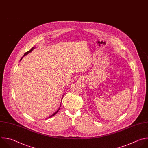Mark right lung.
Wrapping results in <instances>:
<instances>
[{
  "mask_svg": "<svg viewBox=\"0 0 148 148\" xmlns=\"http://www.w3.org/2000/svg\"><path fill=\"white\" fill-rule=\"evenodd\" d=\"M34 48H35V47H33V48H32V49H31L30 50H29V51H27V52H25V53L24 54L23 56H25V55H27V54H28V53H29V52H32V51H33V49H34ZM23 57H22V58H21L20 59V61H21V60H22V58H23ZM60 107H61V106H60ZM60 108H59V109H58V110H57V111H56V112H54V113H53V114L52 115H51L50 116H49V118H50V117H51V116H52L55 115V114H56V113H57V112H58L59 110H60Z\"/></svg>",
  "mask_w": 148,
  "mask_h": 148,
  "instance_id": "obj_1",
  "label": "right lung"
}]
</instances>
